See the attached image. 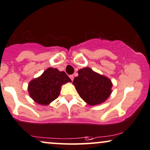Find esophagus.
<instances>
[{
    "label": "esophagus",
    "mask_w": 150,
    "mask_h": 150,
    "mask_svg": "<svg viewBox=\"0 0 150 150\" xmlns=\"http://www.w3.org/2000/svg\"><path fill=\"white\" fill-rule=\"evenodd\" d=\"M69 78L71 79V81H73L74 80V75H70L69 76Z\"/></svg>",
    "instance_id": "1"
}]
</instances>
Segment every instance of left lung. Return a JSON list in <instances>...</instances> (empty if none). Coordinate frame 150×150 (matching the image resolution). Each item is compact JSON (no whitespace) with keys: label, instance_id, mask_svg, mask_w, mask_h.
I'll return each instance as SVG.
<instances>
[{"label":"left lung","instance_id":"left-lung-1","mask_svg":"<svg viewBox=\"0 0 150 150\" xmlns=\"http://www.w3.org/2000/svg\"><path fill=\"white\" fill-rule=\"evenodd\" d=\"M73 84L79 95L90 106L100 104L111 94V81L104 76L96 73L90 67H85L78 71Z\"/></svg>","mask_w":150,"mask_h":150}]
</instances>
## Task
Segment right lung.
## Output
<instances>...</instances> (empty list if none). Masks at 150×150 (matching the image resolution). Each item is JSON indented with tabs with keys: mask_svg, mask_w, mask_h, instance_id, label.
<instances>
[{
	"mask_svg": "<svg viewBox=\"0 0 150 150\" xmlns=\"http://www.w3.org/2000/svg\"><path fill=\"white\" fill-rule=\"evenodd\" d=\"M71 81L64 71L49 67L40 77L29 83L28 90L30 97L36 103L49 105L58 97L62 85Z\"/></svg>",
	"mask_w": 150,
	"mask_h": 150,
	"instance_id": "1",
	"label": "right lung"
}]
</instances>
